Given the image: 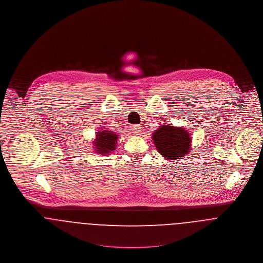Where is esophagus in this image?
<instances>
[{"label":"esophagus","instance_id":"34e87169","mask_svg":"<svg viewBox=\"0 0 263 263\" xmlns=\"http://www.w3.org/2000/svg\"><path fill=\"white\" fill-rule=\"evenodd\" d=\"M141 130H142L141 125L136 124V125H134V126H133V132H134V134H135V135H137V136H138V135H140Z\"/></svg>","mask_w":263,"mask_h":263}]
</instances>
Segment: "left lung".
Listing matches in <instances>:
<instances>
[{
	"mask_svg": "<svg viewBox=\"0 0 263 263\" xmlns=\"http://www.w3.org/2000/svg\"><path fill=\"white\" fill-rule=\"evenodd\" d=\"M153 142L158 152L167 160L182 159L190 150V137L184 128L163 124L153 134Z\"/></svg>",
	"mask_w": 263,
	"mask_h": 263,
	"instance_id": "left-lung-1",
	"label": "left lung"
}]
</instances>
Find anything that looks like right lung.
I'll use <instances>...</instances> for the list:
<instances>
[{"instance_id": "1", "label": "right lung", "mask_w": 263, "mask_h": 263, "mask_svg": "<svg viewBox=\"0 0 263 263\" xmlns=\"http://www.w3.org/2000/svg\"><path fill=\"white\" fill-rule=\"evenodd\" d=\"M97 139L94 142V146L96 152L103 155H108L115 150L116 142H117V135H115L110 130H102L98 132L96 135Z\"/></svg>"}]
</instances>
